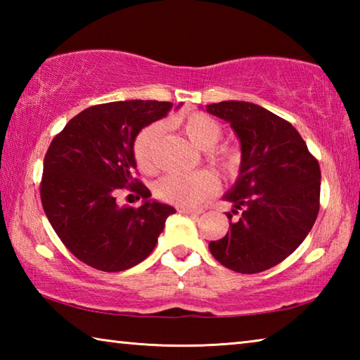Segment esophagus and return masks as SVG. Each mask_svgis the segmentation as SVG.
Listing matches in <instances>:
<instances>
[{
  "mask_svg": "<svg viewBox=\"0 0 360 360\" xmlns=\"http://www.w3.org/2000/svg\"><path fill=\"white\" fill-rule=\"evenodd\" d=\"M181 212H184V214H188V216H193V217H197V216H200L202 214V210H192V208H181L179 210Z\"/></svg>",
  "mask_w": 360,
  "mask_h": 360,
  "instance_id": "34e87169",
  "label": "esophagus"
}]
</instances>
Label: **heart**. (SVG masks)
Here are the masks:
<instances>
[{
	"instance_id": "b5f03b06",
	"label": "heart",
	"mask_w": 360,
	"mask_h": 360,
	"mask_svg": "<svg viewBox=\"0 0 360 360\" xmlns=\"http://www.w3.org/2000/svg\"><path fill=\"white\" fill-rule=\"evenodd\" d=\"M182 131L188 139L198 146L200 149H206V157L212 165L224 169L227 174H235L241 165V149L238 146L222 143L224 129L221 122L206 112H192L186 117L179 119ZM162 133V124L146 125L139 130L133 141V155L138 167L146 173H154L157 169L155 146ZM219 188V181L214 173L203 169L197 173H172L163 176L157 182L155 195L162 202L176 206H197L211 195H214Z\"/></svg>"
}]
</instances>
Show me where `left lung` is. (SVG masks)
<instances>
[{"mask_svg": "<svg viewBox=\"0 0 360 360\" xmlns=\"http://www.w3.org/2000/svg\"><path fill=\"white\" fill-rule=\"evenodd\" d=\"M206 111L230 122L241 143L238 181L224 197L235 206L227 212L230 229L224 238L210 243V251L233 271H265L289 257L314 225L319 163L300 133L265 108L221 101Z\"/></svg>", "mask_w": 360, "mask_h": 360, "instance_id": "obj_1", "label": "left lung"}]
</instances>
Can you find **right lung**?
I'll list each match as a JSON object with an SVG mask.
<instances>
[{"instance_id":"add662e5","label":"right lung","mask_w":360,"mask_h":360,"mask_svg":"<svg viewBox=\"0 0 360 360\" xmlns=\"http://www.w3.org/2000/svg\"><path fill=\"white\" fill-rule=\"evenodd\" d=\"M168 101H114L75 115L52 139L44 157L41 202L68 251L101 271H124L154 251L173 206L150 202L136 178L133 141L139 130L165 115ZM127 188L145 200L119 207Z\"/></svg>"}]
</instances>
